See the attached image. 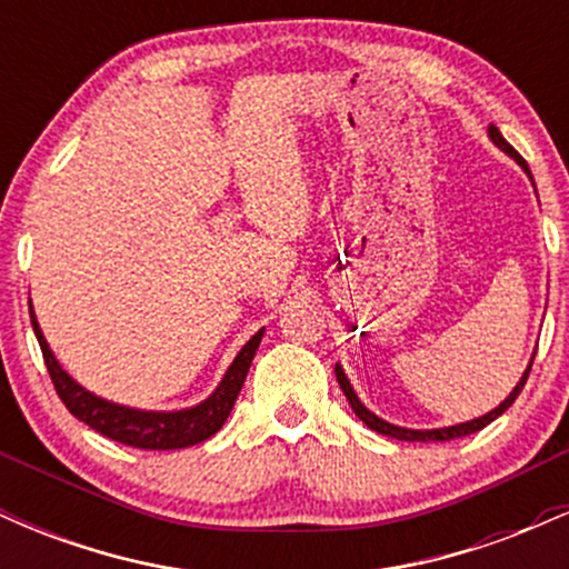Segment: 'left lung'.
I'll return each instance as SVG.
<instances>
[{
	"label": "left lung",
	"instance_id": "1",
	"mask_svg": "<svg viewBox=\"0 0 569 569\" xmlns=\"http://www.w3.org/2000/svg\"><path fill=\"white\" fill-rule=\"evenodd\" d=\"M489 139H492L495 143H498V147L502 149V152H508V154H511V158H513L516 162H519V166L525 168L527 173H530V168H527L525 158H521V154L516 152V149L511 147V143H508L506 139H502V133H500V130L495 128V126H489ZM530 179H532V176H530ZM532 361H535V358H532ZM532 361H530V367H527L525 377H521L519 385H516V388H513V393L508 396L506 401H502L498 409H492V411H489V415L479 417V420L462 422V426H452V428H439V430H409V428H398V426H390V422L380 420V417H377V415H371V411H369L367 407H363L361 401H358L356 390L350 388L348 377H345V371H342V367H339V363H337V367H335V371H337V382H339V388H342L345 398H348V403H350V407H352V411H356V415L361 417L363 422H367V428L377 430V433H382V436H390V439H398V441H449V439H460V436H471V433H476V430L487 428L489 422H492V420H498V417L502 415V411H506V409L511 407V403L516 401V396L521 393V388H525L527 377H530Z\"/></svg>",
	"mask_w": 569,
	"mask_h": 569
}]
</instances>
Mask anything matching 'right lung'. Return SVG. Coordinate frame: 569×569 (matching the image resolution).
I'll return each mask as SVG.
<instances>
[{"label": "right lung", "instance_id": "obj_1", "mask_svg": "<svg viewBox=\"0 0 569 569\" xmlns=\"http://www.w3.org/2000/svg\"><path fill=\"white\" fill-rule=\"evenodd\" d=\"M31 326H34L39 348H42L44 367L50 371V380H53V388L58 398L63 401V407H67L77 420H82L84 426L98 430V433L107 436V439L128 443V447L136 449H184L192 447V443L211 439V436L224 426L227 417H230L234 398H238L240 388H243L248 367H251L264 335L262 329L248 339L243 350H240L238 358L232 361V367L227 369L224 380H221L219 388L213 390V396L206 398L200 407L184 411H139L117 407V403L103 401V398L80 388L67 371L58 367L56 356L50 352L48 342H44L42 337V329H39L34 310H31Z\"/></svg>", "mask_w": 569, "mask_h": 569}]
</instances>
